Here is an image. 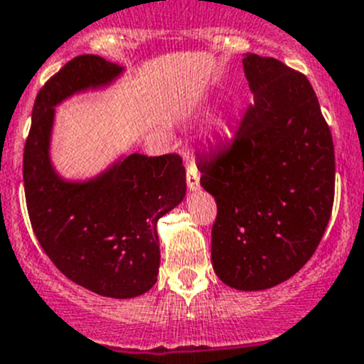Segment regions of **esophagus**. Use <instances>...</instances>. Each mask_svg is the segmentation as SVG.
Returning <instances> with one entry per match:
<instances>
[{
  "label": "esophagus",
  "mask_w": 364,
  "mask_h": 364,
  "mask_svg": "<svg viewBox=\"0 0 364 364\" xmlns=\"http://www.w3.org/2000/svg\"><path fill=\"white\" fill-rule=\"evenodd\" d=\"M199 181H200V174L197 171V167L193 164H188L186 167V185H188L190 192H197L199 190Z\"/></svg>",
  "instance_id": "obj_1"
}]
</instances>
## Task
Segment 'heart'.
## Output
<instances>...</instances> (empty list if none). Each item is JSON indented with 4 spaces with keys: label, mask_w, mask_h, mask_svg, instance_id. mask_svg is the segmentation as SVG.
Masks as SVG:
<instances>
[{
    "label": "heart",
    "mask_w": 364,
    "mask_h": 364,
    "mask_svg": "<svg viewBox=\"0 0 364 364\" xmlns=\"http://www.w3.org/2000/svg\"><path fill=\"white\" fill-rule=\"evenodd\" d=\"M230 128V119L227 114H216V116L211 117L208 124V130H205V139H208L211 144H218L220 141L229 135Z\"/></svg>",
    "instance_id": "1"
}]
</instances>
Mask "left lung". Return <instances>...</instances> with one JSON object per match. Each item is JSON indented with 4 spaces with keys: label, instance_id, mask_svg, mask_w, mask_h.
Here are the masks:
<instances>
[{
    "label": "left lung",
    "instance_id": "obj_1",
    "mask_svg": "<svg viewBox=\"0 0 364 364\" xmlns=\"http://www.w3.org/2000/svg\"><path fill=\"white\" fill-rule=\"evenodd\" d=\"M253 93L236 141L199 159L200 185L216 200L211 262L237 291H266L294 277L328 227L335 197V148L303 73L247 54Z\"/></svg>",
    "mask_w": 364,
    "mask_h": 364
}]
</instances>
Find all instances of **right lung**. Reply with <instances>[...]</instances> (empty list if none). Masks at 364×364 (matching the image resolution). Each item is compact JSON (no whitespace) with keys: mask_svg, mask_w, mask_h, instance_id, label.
Listing matches in <instances>:
<instances>
[{"mask_svg":"<svg viewBox=\"0 0 364 364\" xmlns=\"http://www.w3.org/2000/svg\"><path fill=\"white\" fill-rule=\"evenodd\" d=\"M124 70L95 54L68 61L36 97L23 165L29 220L43 252L70 280L114 299L156 284V223L185 199V167L178 155L119 153L97 174L67 178L53 160V134L58 105L107 90Z\"/></svg>","mask_w":364,"mask_h":364,"instance_id":"1","label":"right lung"}]
</instances>
